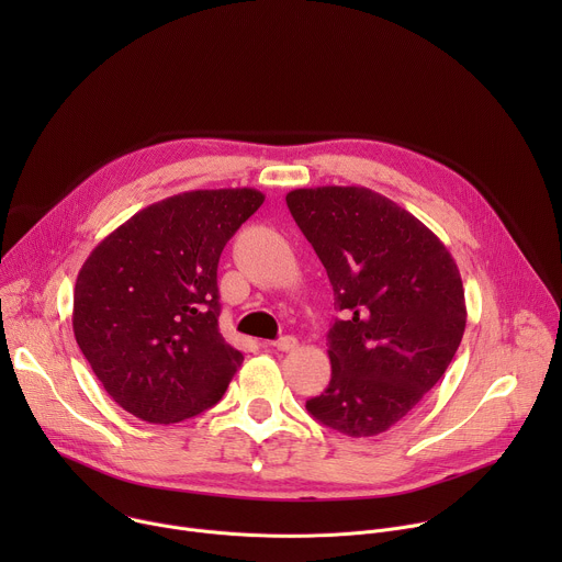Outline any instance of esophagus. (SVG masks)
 <instances>
[{"label": "esophagus", "mask_w": 562, "mask_h": 562, "mask_svg": "<svg viewBox=\"0 0 562 562\" xmlns=\"http://www.w3.org/2000/svg\"><path fill=\"white\" fill-rule=\"evenodd\" d=\"M273 347L278 349V351H295L297 349V340L293 338V336H284V338H280V340H276L273 342Z\"/></svg>", "instance_id": "esophagus-1"}]
</instances>
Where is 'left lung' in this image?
Masks as SVG:
<instances>
[{"instance_id": "8db88e82", "label": "left lung", "mask_w": 562, "mask_h": 562, "mask_svg": "<svg viewBox=\"0 0 562 562\" xmlns=\"http://www.w3.org/2000/svg\"><path fill=\"white\" fill-rule=\"evenodd\" d=\"M286 206L342 311L327 334L331 382L306 409L349 438L384 434L460 347L467 306L458 265L416 215L371 189H295Z\"/></svg>"}]
</instances>
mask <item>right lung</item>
<instances>
[{
	"label": "right lung",
	"instance_id": "right-lung-1",
	"mask_svg": "<svg viewBox=\"0 0 562 562\" xmlns=\"http://www.w3.org/2000/svg\"><path fill=\"white\" fill-rule=\"evenodd\" d=\"M265 202L256 189L155 202L91 251L72 291V334L115 403L171 425L224 395L245 356L220 334L217 262Z\"/></svg>",
	"mask_w": 562,
	"mask_h": 562
}]
</instances>
